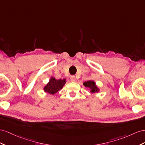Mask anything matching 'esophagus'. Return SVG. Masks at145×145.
<instances>
[{
	"label": "esophagus",
	"mask_w": 145,
	"mask_h": 145,
	"mask_svg": "<svg viewBox=\"0 0 145 145\" xmlns=\"http://www.w3.org/2000/svg\"><path fill=\"white\" fill-rule=\"evenodd\" d=\"M70 81H72V82H75V81H76V78H75V76H72L70 77Z\"/></svg>",
	"instance_id": "1"
}]
</instances>
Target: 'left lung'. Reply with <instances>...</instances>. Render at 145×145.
Masks as SVG:
<instances>
[{"instance_id": "8db88e82", "label": "left lung", "mask_w": 145, "mask_h": 145, "mask_svg": "<svg viewBox=\"0 0 145 145\" xmlns=\"http://www.w3.org/2000/svg\"><path fill=\"white\" fill-rule=\"evenodd\" d=\"M83 85L86 87V88H88L90 89V92L91 93H95L98 92L100 91V89L97 86L95 82L93 81H88L86 82H84L83 83Z\"/></svg>"}]
</instances>
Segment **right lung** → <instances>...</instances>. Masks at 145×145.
<instances>
[{
    "instance_id": "obj_1",
    "label": "right lung",
    "mask_w": 145,
    "mask_h": 145,
    "mask_svg": "<svg viewBox=\"0 0 145 145\" xmlns=\"http://www.w3.org/2000/svg\"><path fill=\"white\" fill-rule=\"evenodd\" d=\"M65 81V79L56 80L55 78L52 77L48 84L44 86V90L49 94L54 95L63 88L66 82Z\"/></svg>"
}]
</instances>
